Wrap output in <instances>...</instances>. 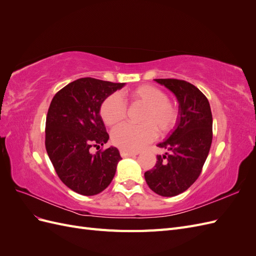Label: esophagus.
<instances>
[{"label": "esophagus", "mask_w": 256, "mask_h": 256, "mask_svg": "<svg viewBox=\"0 0 256 256\" xmlns=\"http://www.w3.org/2000/svg\"><path fill=\"white\" fill-rule=\"evenodd\" d=\"M120 156L122 158H127V157H132V156H136L138 152H128V150H120Z\"/></svg>", "instance_id": "obj_1"}]
</instances>
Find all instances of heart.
<instances>
[{"instance_id": "obj_1", "label": "heart", "mask_w": 256, "mask_h": 256, "mask_svg": "<svg viewBox=\"0 0 256 256\" xmlns=\"http://www.w3.org/2000/svg\"><path fill=\"white\" fill-rule=\"evenodd\" d=\"M131 104L144 106L140 122L143 125L134 126L124 124L115 128L111 134L112 143L124 150L136 152L143 148L156 138V131L166 136L176 125L178 111L170 102L164 90L152 85H141L129 92ZM126 104L122 97L114 92L108 96L100 106V116L106 126H116L126 118Z\"/></svg>"}]
</instances>
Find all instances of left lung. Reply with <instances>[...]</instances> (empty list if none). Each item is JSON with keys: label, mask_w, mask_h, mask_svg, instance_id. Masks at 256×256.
Masks as SVG:
<instances>
[{"label": "left lung", "mask_w": 256, "mask_h": 256, "mask_svg": "<svg viewBox=\"0 0 256 256\" xmlns=\"http://www.w3.org/2000/svg\"><path fill=\"white\" fill-rule=\"evenodd\" d=\"M175 95L178 118L175 129L157 146L166 152L144 173L148 187L161 196L187 190L202 171L212 141V115L208 99L194 85L177 79H154Z\"/></svg>", "instance_id": "1"}]
</instances>
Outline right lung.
I'll list each match as a JSON object with an SVG mask.
<instances>
[{
    "label": "right lung",
    "instance_id": "obj_1",
    "mask_svg": "<svg viewBox=\"0 0 256 256\" xmlns=\"http://www.w3.org/2000/svg\"><path fill=\"white\" fill-rule=\"evenodd\" d=\"M126 83L81 78L58 92L46 120V150L60 180L82 196H96L113 180L122 157L114 146L92 154V146H104L109 134L100 106Z\"/></svg>",
    "mask_w": 256,
    "mask_h": 256
}]
</instances>
